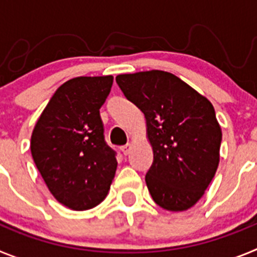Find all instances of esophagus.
Segmentation results:
<instances>
[{
  "mask_svg": "<svg viewBox=\"0 0 257 257\" xmlns=\"http://www.w3.org/2000/svg\"><path fill=\"white\" fill-rule=\"evenodd\" d=\"M131 148H133V147H131V144H126V145H123V147H121V152L124 154V156H127V154L131 152Z\"/></svg>",
  "mask_w": 257,
  "mask_h": 257,
  "instance_id": "34e87169",
  "label": "esophagus"
}]
</instances>
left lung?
<instances>
[{
    "instance_id": "left-lung-1",
    "label": "left lung",
    "mask_w": 257,
    "mask_h": 257,
    "mask_svg": "<svg viewBox=\"0 0 257 257\" xmlns=\"http://www.w3.org/2000/svg\"><path fill=\"white\" fill-rule=\"evenodd\" d=\"M115 81L147 119L153 163L145 183L152 198L165 210H188L219 166L222 135L212 104L163 70L119 74Z\"/></svg>"
}]
</instances>
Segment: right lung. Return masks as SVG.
Here are the masks:
<instances>
[{
  "mask_svg": "<svg viewBox=\"0 0 257 257\" xmlns=\"http://www.w3.org/2000/svg\"><path fill=\"white\" fill-rule=\"evenodd\" d=\"M112 76L76 77L60 86L38 118L31 152L51 194L70 210L97 206L108 194L115 152L105 143L100 110Z\"/></svg>",
  "mask_w": 257,
  "mask_h": 257,
  "instance_id": "obj_1",
  "label": "right lung"
}]
</instances>
